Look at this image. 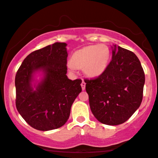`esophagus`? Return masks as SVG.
<instances>
[{"mask_svg":"<svg viewBox=\"0 0 158 158\" xmlns=\"http://www.w3.org/2000/svg\"><path fill=\"white\" fill-rule=\"evenodd\" d=\"M81 89L84 90L85 89V82L84 81V80H82V81H81Z\"/></svg>","mask_w":158,"mask_h":158,"instance_id":"obj_1","label":"esophagus"}]
</instances>
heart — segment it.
Masks as SVG:
<instances>
[{
	"instance_id": "b5f03b06",
	"label": "heart",
	"mask_w": 158,
	"mask_h": 158,
	"mask_svg": "<svg viewBox=\"0 0 158 158\" xmlns=\"http://www.w3.org/2000/svg\"><path fill=\"white\" fill-rule=\"evenodd\" d=\"M110 55L109 48L106 44L89 45L74 52L68 68L70 70L83 68L88 77L97 78L106 70Z\"/></svg>"
}]
</instances>
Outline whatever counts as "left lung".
Instances as JSON below:
<instances>
[{
    "label": "left lung",
    "instance_id": "obj_1",
    "mask_svg": "<svg viewBox=\"0 0 158 158\" xmlns=\"http://www.w3.org/2000/svg\"><path fill=\"white\" fill-rule=\"evenodd\" d=\"M112 49V59L104 73L85 82L94 117L103 124L117 126L140 106L145 74L133 52L116 45Z\"/></svg>",
    "mask_w": 158,
    "mask_h": 158
}]
</instances>
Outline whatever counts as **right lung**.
<instances>
[{"label": "right lung", "mask_w": 158, "mask_h": 158, "mask_svg": "<svg viewBox=\"0 0 158 158\" xmlns=\"http://www.w3.org/2000/svg\"><path fill=\"white\" fill-rule=\"evenodd\" d=\"M66 43L56 42L31 52L15 75L18 111L30 126L39 131L64 126L72 104L81 91V79L72 81L66 75ZM38 72L43 75L40 81L35 79Z\"/></svg>", "instance_id": "1"}]
</instances>
